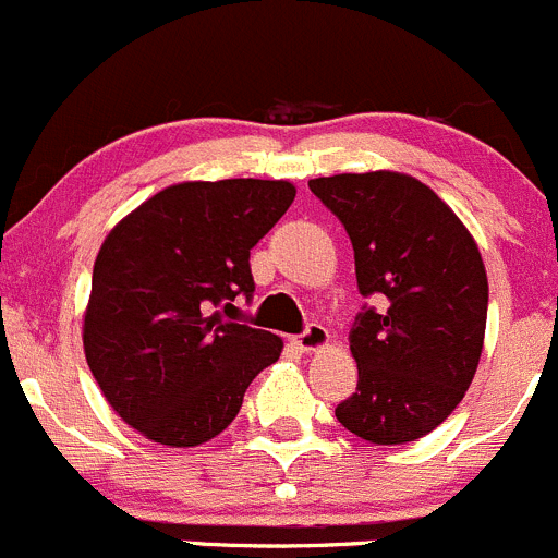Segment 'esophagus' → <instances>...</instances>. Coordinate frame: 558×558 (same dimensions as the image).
<instances>
[{
    "label": "esophagus",
    "instance_id": "34e87169",
    "mask_svg": "<svg viewBox=\"0 0 558 558\" xmlns=\"http://www.w3.org/2000/svg\"><path fill=\"white\" fill-rule=\"evenodd\" d=\"M328 341H330L328 328H325V325H319V323L306 325V330H303V333L298 336V347H301L303 352L323 350V347H328Z\"/></svg>",
    "mask_w": 558,
    "mask_h": 558
}]
</instances>
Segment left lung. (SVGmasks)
I'll list each match as a JSON object with an SVG mask.
<instances>
[{
  "label": "left lung",
  "mask_w": 558,
  "mask_h": 558,
  "mask_svg": "<svg viewBox=\"0 0 558 558\" xmlns=\"http://www.w3.org/2000/svg\"><path fill=\"white\" fill-rule=\"evenodd\" d=\"M355 252L363 306L350 330L357 388L336 407L347 432L407 445L439 426L472 385L483 352L488 277L453 208L393 170L312 179Z\"/></svg>",
  "instance_id": "1"
}]
</instances>
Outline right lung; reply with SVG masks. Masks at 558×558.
I'll return each mask as SVG.
<instances>
[{"mask_svg": "<svg viewBox=\"0 0 558 558\" xmlns=\"http://www.w3.org/2000/svg\"><path fill=\"white\" fill-rule=\"evenodd\" d=\"M295 201L290 181H184L126 214L99 246L84 352L116 415L195 448L233 423L281 339L230 323L255 292L250 250Z\"/></svg>", "mask_w": 558, "mask_h": 558, "instance_id": "obj_1", "label": "right lung"}]
</instances>
